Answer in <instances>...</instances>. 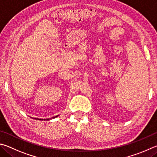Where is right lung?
Here are the masks:
<instances>
[{"mask_svg": "<svg viewBox=\"0 0 157 157\" xmlns=\"http://www.w3.org/2000/svg\"><path fill=\"white\" fill-rule=\"evenodd\" d=\"M58 116H59V115H57V116H55V117H52V118H49V119H38V118H32V119H36V120H40V121H49V120H51L52 119H54V118L57 117Z\"/></svg>", "mask_w": 157, "mask_h": 157, "instance_id": "1", "label": "right lung"}]
</instances>
